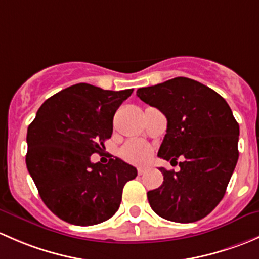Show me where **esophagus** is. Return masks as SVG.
Segmentation results:
<instances>
[{"label":"esophagus","instance_id":"esophagus-1","mask_svg":"<svg viewBox=\"0 0 259 259\" xmlns=\"http://www.w3.org/2000/svg\"><path fill=\"white\" fill-rule=\"evenodd\" d=\"M147 167H138V168H137V172H138V175H140V176H142L143 175V173H146V172H147Z\"/></svg>","mask_w":259,"mask_h":259}]
</instances>
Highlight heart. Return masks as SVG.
<instances>
[{
    "label": "heart",
    "mask_w": 259,
    "mask_h": 259,
    "mask_svg": "<svg viewBox=\"0 0 259 259\" xmlns=\"http://www.w3.org/2000/svg\"><path fill=\"white\" fill-rule=\"evenodd\" d=\"M122 157L126 159L127 162L135 164H143L151 158L152 149L148 145L141 141H131L127 143L121 152Z\"/></svg>",
    "instance_id": "b5f03b06"
}]
</instances>
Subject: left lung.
<instances>
[{
	"mask_svg": "<svg viewBox=\"0 0 259 259\" xmlns=\"http://www.w3.org/2000/svg\"><path fill=\"white\" fill-rule=\"evenodd\" d=\"M137 96L167 117L158 157L180 162V172L159 168L161 187L147 193L149 206L164 220H202L223 198L238 161L239 126L222 96L209 87L176 77L137 90Z\"/></svg>",
	"mask_w": 259,
	"mask_h": 259,
	"instance_id": "obj_1",
	"label": "left lung"
}]
</instances>
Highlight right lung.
Masks as SVG:
<instances>
[{
	"label": "right lung",
	"instance_id": "add662e5",
	"mask_svg": "<svg viewBox=\"0 0 259 259\" xmlns=\"http://www.w3.org/2000/svg\"><path fill=\"white\" fill-rule=\"evenodd\" d=\"M133 89L108 91L77 83L42 103L27 130L26 164L44 203L76 226L110 220L137 169L119 158L92 163L111 138L117 108Z\"/></svg>",
	"mask_w": 259,
	"mask_h": 259
}]
</instances>
